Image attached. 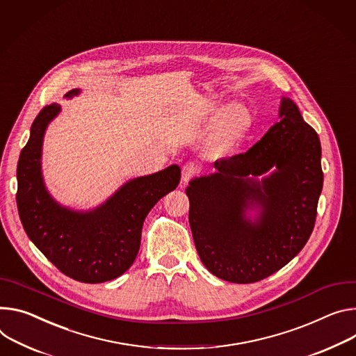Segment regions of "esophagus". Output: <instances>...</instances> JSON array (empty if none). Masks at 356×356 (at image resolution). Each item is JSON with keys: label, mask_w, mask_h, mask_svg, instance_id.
<instances>
[{"label": "esophagus", "mask_w": 356, "mask_h": 356, "mask_svg": "<svg viewBox=\"0 0 356 356\" xmlns=\"http://www.w3.org/2000/svg\"><path fill=\"white\" fill-rule=\"evenodd\" d=\"M199 173V168L195 163H186L181 169V181L187 183L188 180H191L196 175Z\"/></svg>", "instance_id": "esophagus-1"}]
</instances>
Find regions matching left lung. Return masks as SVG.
I'll return each mask as SVG.
<instances>
[{
	"instance_id": "obj_1",
	"label": "left lung",
	"mask_w": 356,
	"mask_h": 356,
	"mask_svg": "<svg viewBox=\"0 0 356 356\" xmlns=\"http://www.w3.org/2000/svg\"><path fill=\"white\" fill-rule=\"evenodd\" d=\"M281 120L245 153L214 161L216 173L186 188L188 221L202 263L216 277L236 284L261 281L304 248L315 225L324 183L321 143L297 105L284 98ZM277 168L262 184L246 176ZM254 201L260 222L243 220Z\"/></svg>"
}]
</instances>
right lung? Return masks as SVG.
<instances>
[{
	"label": "right lung",
	"instance_id": "add662e5",
	"mask_svg": "<svg viewBox=\"0 0 356 356\" xmlns=\"http://www.w3.org/2000/svg\"><path fill=\"white\" fill-rule=\"evenodd\" d=\"M76 93L71 90L67 96ZM59 111L58 104L42 108L21 150L17 168L19 218L31 241L62 274L86 284L105 282L134 264L143 221L152 207L177 187L180 168L173 165L126 183L90 213L62 209L44 187L40 161L45 127Z\"/></svg>",
	"mask_w": 356,
	"mask_h": 356
}]
</instances>
